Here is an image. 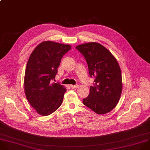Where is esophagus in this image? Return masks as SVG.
<instances>
[{
	"mask_svg": "<svg viewBox=\"0 0 150 150\" xmlns=\"http://www.w3.org/2000/svg\"><path fill=\"white\" fill-rule=\"evenodd\" d=\"M70 87L72 88H77L79 87V85H70Z\"/></svg>",
	"mask_w": 150,
	"mask_h": 150,
	"instance_id": "esophagus-1",
	"label": "esophagus"
}]
</instances>
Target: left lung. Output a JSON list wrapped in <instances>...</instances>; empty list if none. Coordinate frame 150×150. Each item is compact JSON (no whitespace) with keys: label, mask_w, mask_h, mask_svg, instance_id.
I'll use <instances>...</instances> for the list:
<instances>
[{"label":"left lung","mask_w":150,"mask_h":150,"mask_svg":"<svg viewBox=\"0 0 150 150\" xmlns=\"http://www.w3.org/2000/svg\"><path fill=\"white\" fill-rule=\"evenodd\" d=\"M76 48L84 56L90 76L95 77L83 104L99 115L110 112L117 105L122 91L121 70L117 59L106 47L95 42Z\"/></svg>","instance_id":"obj_1"}]
</instances>
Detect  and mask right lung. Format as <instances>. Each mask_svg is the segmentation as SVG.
<instances>
[{"instance_id": "add662e5", "label": "right lung", "mask_w": 150, "mask_h": 150, "mask_svg": "<svg viewBox=\"0 0 150 150\" xmlns=\"http://www.w3.org/2000/svg\"><path fill=\"white\" fill-rule=\"evenodd\" d=\"M71 48L51 41L38 44L29 56L24 77L26 98L42 116L54 112L62 104L66 88L52 83L63 56Z\"/></svg>"}]
</instances>
